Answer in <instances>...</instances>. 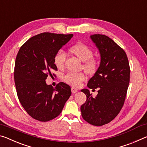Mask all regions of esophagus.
<instances>
[{"label":"esophagus","mask_w":147,"mask_h":147,"mask_svg":"<svg viewBox=\"0 0 147 147\" xmlns=\"http://www.w3.org/2000/svg\"><path fill=\"white\" fill-rule=\"evenodd\" d=\"M71 92H72V93H76L77 92H78V88H75V87H71Z\"/></svg>","instance_id":"obj_1"}]
</instances>
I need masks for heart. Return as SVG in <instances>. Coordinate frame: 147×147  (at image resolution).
<instances>
[{
    "instance_id": "obj_1",
    "label": "heart",
    "mask_w": 147,
    "mask_h": 147,
    "mask_svg": "<svg viewBox=\"0 0 147 147\" xmlns=\"http://www.w3.org/2000/svg\"><path fill=\"white\" fill-rule=\"evenodd\" d=\"M71 50L81 61L85 62L83 68L86 71L90 73H94L96 71L98 66V62L97 59L92 57L93 52L89 47L84 44H78L72 47ZM66 59V53L63 49H59L54 57L55 66L59 69L63 68ZM86 79V74L83 71H68L63 77L65 82L75 86L80 85Z\"/></svg>"
}]
</instances>
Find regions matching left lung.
I'll return each mask as SVG.
<instances>
[{
    "instance_id": "8db88e82",
    "label": "left lung",
    "mask_w": 147,
    "mask_h": 147,
    "mask_svg": "<svg viewBox=\"0 0 147 147\" xmlns=\"http://www.w3.org/2000/svg\"><path fill=\"white\" fill-rule=\"evenodd\" d=\"M90 39L99 50L101 60L87 86L99 90L95 98L88 89L81 90L86 100L81 106V111L85 121L100 126L113 121L121 111L128 88L130 69L126 53L112 39L102 34L91 35Z\"/></svg>"
}]
</instances>
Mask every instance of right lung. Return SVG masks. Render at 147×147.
Returning a JSON list of instances; mask_svg holds the SVG:
<instances>
[{
	"instance_id": "1",
	"label": "right lung",
	"mask_w": 147,
	"mask_h": 147,
	"mask_svg": "<svg viewBox=\"0 0 147 147\" xmlns=\"http://www.w3.org/2000/svg\"><path fill=\"white\" fill-rule=\"evenodd\" d=\"M73 34L44 32L30 38L17 55L14 80L19 102L33 119L47 122L61 114L71 96V88L63 82L55 87L45 79L57 70L54 57ZM54 75V74H53Z\"/></svg>"
}]
</instances>
